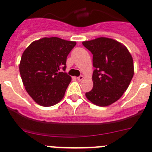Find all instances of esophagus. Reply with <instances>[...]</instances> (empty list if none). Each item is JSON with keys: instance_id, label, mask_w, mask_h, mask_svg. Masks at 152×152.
I'll use <instances>...</instances> for the list:
<instances>
[{"instance_id": "obj_1", "label": "esophagus", "mask_w": 152, "mask_h": 152, "mask_svg": "<svg viewBox=\"0 0 152 152\" xmlns=\"http://www.w3.org/2000/svg\"><path fill=\"white\" fill-rule=\"evenodd\" d=\"M77 79L78 80V81H81V80H83V79H84V76H83V75H81V76L77 77Z\"/></svg>"}]
</instances>
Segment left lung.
<instances>
[{"label": "left lung", "mask_w": 152, "mask_h": 152, "mask_svg": "<svg viewBox=\"0 0 152 152\" xmlns=\"http://www.w3.org/2000/svg\"><path fill=\"white\" fill-rule=\"evenodd\" d=\"M93 54V88L86 98L101 107L115 103L127 90L134 75L132 54L123 44L107 37L83 41Z\"/></svg>", "instance_id": "obj_1"}]
</instances>
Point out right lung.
<instances>
[{
    "instance_id": "right-lung-1",
    "label": "right lung",
    "mask_w": 152,
    "mask_h": 152,
    "mask_svg": "<svg viewBox=\"0 0 152 152\" xmlns=\"http://www.w3.org/2000/svg\"><path fill=\"white\" fill-rule=\"evenodd\" d=\"M75 45V41L57 37H43L23 52L20 77L28 94L39 105L53 106L64 98L71 77L60 70H65L67 57Z\"/></svg>"
}]
</instances>
